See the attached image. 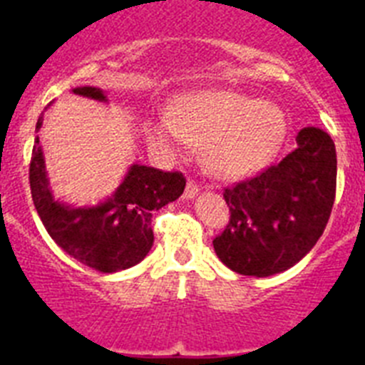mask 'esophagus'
<instances>
[{"mask_svg": "<svg viewBox=\"0 0 365 365\" xmlns=\"http://www.w3.org/2000/svg\"><path fill=\"white\" fill-rule=\"evenodd\" d=\"M197 193H199L197 185H195V182H193V180H188V185H186L185 193H182V197H185L186 201H190V199L195 197V195H197Z\"/></svg>", "mask_w": 365, "mask_h": 365, "instance_id": "esophagus-1", "label": "esophagus"}]
</instances>
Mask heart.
Listing matches in <instances>:
<instances>
[{
    "label": "heart",
    "mask_w": 365,
    "mask_h": 365,
    "mask_svg": "<svg viewBox=\"0 0 365 365\" xmlns=\"http://www.w3.org/2000/svg\"><path fill=\"white\" fill-rule=\"evenodd\" d=\"M287 115L278 104L228 89L186 95L175 117L148 118L155 144L179 153L190 143L201 148L205 166L219 179H243L259 172L278 153L287 135Z\"/></svg>",
    "instance_id": "b5f03b06"
}]
</instances>
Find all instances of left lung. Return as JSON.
Wrapping results in <instances>:
<instances>
[{"instance_id": "1", "label": "left lung", "mask_w": 365, "mask_h": 365, "mask_svg": "<svg viewBox=\"0 0 365 365\" xmlns=\"http://www.w3.org/2000/svg\"><path fill=\"white\" fill-rule=\"evenodd\" d=\"M296 150L276 166L225 190L230 221L214 250L230 270L267 278L311 252L336 193V150L318 128H303Z\"/></svg>"}]
</instances>
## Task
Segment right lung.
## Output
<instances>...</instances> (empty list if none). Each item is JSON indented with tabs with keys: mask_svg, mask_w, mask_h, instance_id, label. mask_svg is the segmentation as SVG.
<instances>
[{
	"mask_svg": "<svg viewBox=\"0 0 365 365\" xmlns=\"http://www.w3.org/2000/svg\"><path fill=\"white\" fill-rule=\"evenodd\" d=\"M74 95L108 102L100 87H74ZM43 115L36 122V133ZM32 201L45 230L71 257L98 272H118L137 265L153 247L151 214L185 192L179 172L131 164L111 197L95 206H73L54 199L45 170L40 137L34 138L29 168Z\"/></svg>",
	"mask_w": 365,
	"mask_h": 365,
	"instance_id": "1",
	"label": "right lung"
}]
</instances>
